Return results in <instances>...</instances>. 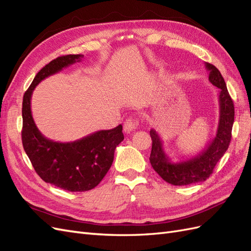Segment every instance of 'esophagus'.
Returning a JSON list of instances; mask_svg holds the SVG:
<instances>
[{"label": "esophagus", "instance_id": "34e87169", "mask_svg": "<svg viewBox=\"0 0 251 251\" xmlns=\"http://www.w3.org/2000/svg\"><path fill=\"white\" fill-rule=\"evenodd\" d=\"M138 126H139L138 120L133 118V117H130V118H127V119L125 121L124 128H125L126 132L130 133V132H132V131H135L136 128L138 127Z\"/></svg>", "mask_w": 251, "mask_h": 251}]
</instances>
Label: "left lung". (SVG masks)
<instances>
[{
	"mask_svg": "<svg viewBox=\"0 0 251 251\" xmlns=\"http://www.w3.org/2000/svg\"><path fill=\"white\" fill-rule=\"evenodd\" d=\"M205 67L209 71V81L220 89L219 126L216 137L208 143L206 149L188 160L175 163L165 154L158 133L153 128L150 131L153 142L150 162L159 176L173 185H188L206 180L228 149L231 140V130L234 121L233 101L227 91L222 74L214 65L206 63Z\"/></svg>",
	"mask_w": 251,
	"mask_h": 251,
	"instance_id": "1",
	"label": "left lung"
}]
</instances>
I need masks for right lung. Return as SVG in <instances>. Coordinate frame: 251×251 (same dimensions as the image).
Instances as JSON below:
<instances>
[{
	"label": "right lung",
	"instance_id": "obj_1",
	"mask_svg": "<svg viewBox=\"0 0 251 251\" xmlns=\"http://www.w3.org/2000/svg\"><path fill=\"white\" fill-rule=\"evenodd\" d=\"M81 57L69 54L51 60L35 75L23 97L22 141L26 154L45 182L69 192H86L100 184L113 163L116 147L125 139L121 125L73 142L50 140L36 127L30 104L34 88Z\"/></svg>",
	"mask_w": 251,
	"mask_h": 251
}]
</instances>
